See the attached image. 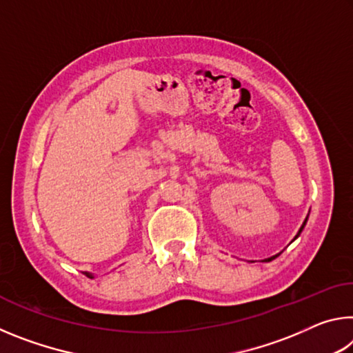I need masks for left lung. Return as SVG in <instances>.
<instances>
[{"label": "left lung", "mask_w": 353, "mask_h": 353, "mask_svg": "<svg viewBox=\"0 0 353 353\" xmlns=\"http://www.w3.org/2000/svg\"><path fill=\"white\" fill-rule=\"evenodd\" d=\"M307 219H308V216H307ZM307 219L305 221H303V224H302V227H301V230H299V234L296 235V238L299 236V235H301V232H302V229H303V225H305V223H307ZM277 256V255H276ZM276 256H271V259H268V260H265V261H271L272 259H276Z\"/></svg>", "instance_id": "1"}]
</instances>
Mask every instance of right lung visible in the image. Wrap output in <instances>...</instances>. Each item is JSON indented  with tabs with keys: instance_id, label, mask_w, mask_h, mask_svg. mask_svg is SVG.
<instances>
[{
	"instance_id": "1",
	"label": "right lung",
	"mask_w": 353,
	"mask_h": 353,
	"mask_svg": "<svg viewBox=\"0 0 353 353\" xmlns=\"http://www.w3.org/2000/svg\"><path fill=\"white\" fill-rule=\"evenodd\" d=\"M85 276H87V277H90V279L93 277V276H92V274H88V272H85Z\"/></svg>"
}]
</instances>
